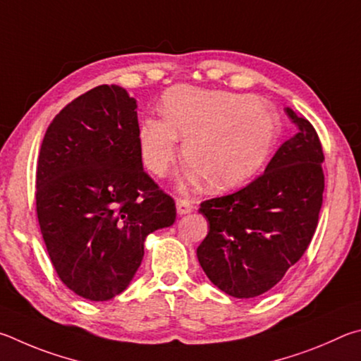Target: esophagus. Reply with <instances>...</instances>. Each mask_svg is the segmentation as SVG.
<instances>
[{"instance_id": "obj_1", "label": "esophagus", "mask_w": 361, "mask_h": 361, "mask_svg": "<svg viewBox=\"0 0 361 361\" xmlns=\"http://www.w3.org/2000/svg\"><path fill=\"white\" fill-rule=\"evenodd\" d=\"M176 209L179 216H185V214H190L193 211V206L190 201L187 200H177L176 201Z\"/></svg>"}]
</instances>
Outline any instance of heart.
<instances>
[{
	"mask_svg": "<svg viewBox=\"0 0 361 361\" xmlns=\"http://www.w3.org/2000/svg\"><path fill=\"white\" fill-rule=\"evenodd\" d=\"M161 118L139 125L141 158L152 174L166 176L179 157L192 166V180L203 177L212 190H228L252 179L273 145L279 117L252 94L174 87L164 93Z\"/></svg>",
	"mask_w": 361,
	"mask_h": 361,
	"instance_id": "obj_1",
	"label": "heart"
}]
</instances>
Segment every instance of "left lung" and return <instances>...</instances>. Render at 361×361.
<instances>
[{
    "mask_svg": "<svg viewBox=\"0 0 361 361\" xmlns=\"http://www.w3.org/2000/svg\"><path fill=\"white\" fill-rule=\"evenodd\" d=\"M298 133L283 142L247 187L201 203L209 233L197 249L214 286L235 298H255L282 281L317 228L325 180L314 126L287 107Z\"/></svg>",
    "mask_w": 361,
    "mask_h": 361,
    "instance_id": "left-lung-1",
    "label": "left lung"
}]
</instances>
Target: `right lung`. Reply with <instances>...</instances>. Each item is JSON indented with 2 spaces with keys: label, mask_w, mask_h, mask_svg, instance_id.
<instances>
[{
  "label": "right lung",
  "mask_w": 361,
  "mask_h": 361,
  "mask_svg": "<svg viewBox=\"0 0 361 361\" xmlns=\"http://www.w3.org/2000/svg\"><path fill=\"white\" fill-rule=\"evenodd\" d=\"M137 103L99 85L49 125L37 160L36 211L56 274L75 295L107 301L130 286L150 233L176 204L142 166Z\"/></svg>",
  "instance_id": "1"
}]
</instances>
